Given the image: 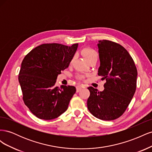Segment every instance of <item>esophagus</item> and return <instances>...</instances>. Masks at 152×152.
<instances>
[{
	"instance_id": "1",
	"label": "esophagus",
	"mask_w": 152,
	"mask_h": 152,
	"mask_svg": "<svg viewBox=\"0 0 152 152\" xmlns=\"http://www.w3.org/2000/svg\"><path fill=\"white\" fill-rule=\"evenodd\" d=\"M76 89H77V93H79V92L82 89V87L81 86H78L76 87Z\"/></svg>"
}]
</instances>
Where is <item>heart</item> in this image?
<instances>
[{
	"label": "heart",
	"instance_id": "1",
	"mask_svg": "<svg viewBox=\"0 0 152 152\" xmlns=\"http://www.w3.org/2000/svg\"><path fill=\"white\" fill-rule=\"evenodd\" d=\"M81 53L83 56L85 57V58L87 59L88 62L93 59L94 58H98V54L97 53H96L94 49L90 48H86L84 49H82L81 50ZM73 59H74V58H72V59L70 61V64H72L73 61ZM84 76L83 75H79V78L80 79H84Z\"/></svg>",
	"mask_w": 152,
	"mask_h": 152
}]
</instances>
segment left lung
<instances>
[{"label": "left lung", "instance_id": "1", "mask_svg": "<svg viewBox=\"0 0 152 152\" xmlns=\"http://www.w3.org/2000/svg\"><path fill=\"white\" fill-rule=\"evenodd\" d=\"M97 45L100 61L98 74L107 82L103 91L88 87L87 108L96 118L112 121L122 115L132 99L137 72L130 54L120 44L103 40Z\"/></svg>", "mask_w": 152, "mask_h": 152}]
</instances>
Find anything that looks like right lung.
Wrapping results in <instances>:
<instances>
[{
    "instance_id": "obj_1",
    "label": "right lung",
    "mask_w": 152,
    "mask_h": 152,
    "mask_svg": "<svg viewBox=\"0 0 152 152\" xmlns=\"http://www.w3.org/2000/svg\"><path fill=\"white\" fill-rule=\"evenodd\" d=\"M78 45L44 44L32 49L23 60L18 77L23 99L39 118L51 120L67 110L76 88H59L55 83L58 75L68 67Z\"/></svg>"
}]
</instances>
